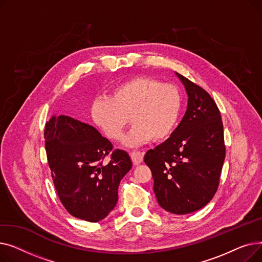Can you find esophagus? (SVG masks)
I'll list each match as a JSON object with an SVG mask.
<instances>
[{"mask_svg": "<svg viewBox=\"0 0 262 262\" xmlns=\"http://www.w3.org/2000/svg\"><path fill=\"white\" fill-rule=\"evenodd\" d=\"M143 156H144L143 152H132L130 153V158L135 164L141 163L143 160Z\"/></svg>", "mask_w": 262, "mask_h": 262, "instance_id": "esophagus-1", "label": "esophagus"}]
</instances>
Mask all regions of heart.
<instances>
[{
	"instance_id": "b5f03b06",
	"label": "heart",
	"mask_w": 262,
	"mask_h": 262,
	"mask_svg": "<svg viewBox=\"0 0 262 262\" xmlns=\"http://www.w3.org/2000/svg\"><path fill=\"white\" fill-rule=\"evenodd\" d=\"M182 106V93L176 86L140 76L116 86L110 98L96 99L91 114L96 125L115 141L122 139L129 118L134 126L124 141L137 145L153 138H169L180 120Z\"/></svg>"
}]
</instances>
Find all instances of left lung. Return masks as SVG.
<instances>
[{"label": "left lung", "instance_id": "left-lung-1", "mask_svg": "<svg viewBox=\"0 0 262 262\" xmlns=\"http://www.w3.org/2000/svg\"><path fill=\"white\" fill-rule=\"evenodd\" d=\"M176 74L189 96L187 112L168 140L147 150L144 162L152 171L158 204L169 212L187 214L214 196L225 143L221 114L210 94Z\"/></svg>", "mask_w": 262, "mask_h": 262}]
</instances>
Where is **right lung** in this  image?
Masks as SVG:
<instances>
[{
  "label": "right lung",
  "instance_id": "1",
  "mask_svg": "<svg viewBox=\"0 0 262 262\" xmlns=\"http://www.w3.org/2000/svg\"><path fill=\"white\" fill-rule=\"evenodd\" d=\"M45 145L52 180L66 210L98 222L118 202V187L132 160L89 124L68 116L46 123ZM110 159L104 162V158Z\"/></svg>",
  "mask_w": 262,
  "mask_h": 262
}]
</instances>
